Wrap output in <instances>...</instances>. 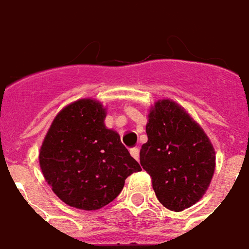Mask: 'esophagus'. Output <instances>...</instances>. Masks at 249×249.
<instances>
[{"label": "esophagus", "mask_w": 249, "mask_h": 249, "mask_svg": "<svg viewBox=\"0 0 249 249\" xmlns=\"http://www.w3.org/2000/svg\"><path fill=\"white\" fill-rule=\"evenodd\" d=\"M130 153H131V156L134 157V158L136 159V160H139V158H140V150H139V148L131 149Z\"/></svg>", "instance_id": "34e87169"}]
</instances>
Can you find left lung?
<instances>
[{"instance_id":"obj_1","label":"left lung","mask_w":249,"mask_h":249,"mask_svg":"<svg viewBox=\"0 0 249 249\" xmlns=\"http://www.w3.org/2000/svg\"><path fill=\"white\" fill-rule=\"evenodd\" d=\"M146 135L140 164L150 175L159 202L175 212L196 204L216 167L213 145L203 128L181 105L163 99L149 110Z\"/></svg>"}]
</instances>
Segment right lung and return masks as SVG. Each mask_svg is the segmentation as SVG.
Instances as JSON below:
<instances>
[{
	"label": "right lung",
	"mask_w": 249,
	"mask_h": 249,
	"mask_svg": "<svg viewBox=\"0 0 249 249\" xmlns=\"http://www.w3.org/2000/svg\"><path fill=\"white\" fill-rule=\"evenodd\" d=\"M105 117L107 108L97 100L73 101L53 118L39 150L47 184L78 210L107 206L122 192L124 180L141 171L118 132L105 126Z\"/></svg>",
	"instance_id": "obj_1"
}]
</instances>
